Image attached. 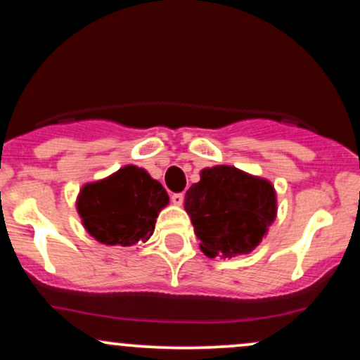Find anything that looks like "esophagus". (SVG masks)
<instances>
[{"label": "esophagus", "mask_w": 360, "mask_h": 360, "mask_svg": "<svg viewBox=\"0 0 360 360\" xmlns=\"http://www.w3.org/2000/svg\"><path fill=\"white\" fill-rule=\"evenodd\" d=\"M171 201H172V205L181 206V205H183V201H184V194L183 193H174L171 196Z\"/></svg>", "instance_id": "obj_1"}]
</instances>
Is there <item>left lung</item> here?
<instances>
[{
  "label": "left lung",
  "instance_id": "obj_1",
  "mask_svg": "<svg viewBox=\"0 0 360 360\" xmlns=\"http://www.w3.org/2000/svg\"><path fill=\"white\" fill-rule=\"evenodd\" d=\"M200 177L186 191L184 210L201 252L210 259L249 254L278 214L274 186L233 166L206 167Z\"/></svg>",
  "mask_w": 360,
  "mask_h": 360
}]
</instances>
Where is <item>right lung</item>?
Here are the masks:
<instances>
[{
  "label": "right lung",
  "instance_id": "obj_1",
  "mask_svg": "<svg viewBox=\"0 0 360 360\" xmlns=\"http://www.w3.org/2000/svg\"><path fill=\"white\" fill-rule=\"evenodd\" d=\"M167 205L164 186L131 164L82 186L76 201L86 232L105 245L122 247L147 242L160 210Z\"/></svg>",
  "mask_w": 360,
  "mask_h": 360
}]
</instances>
